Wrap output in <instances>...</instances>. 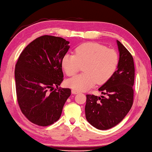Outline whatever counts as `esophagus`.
<instances>
[{
    "instance_id": "1",
    "label": "esophagus",
    "mask_w": 152,
    "mask_h": 152,
    "mask_svg": "<svg viewBox=\"0 0 152 152\" xmlns=\"http://www.w3.org/2000/svg\"><path fill=\"white\" fill-rule=\"evenodd\" d=\"M72 93L74 94H78L79 92L77 91H75V90H72Z\"/></svg>"
}]
</instances>
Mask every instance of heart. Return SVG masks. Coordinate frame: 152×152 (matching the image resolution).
<instances>
[{"mask_svg": "<svg viewBox=\"0 0 152 152\" xmlns=\"http://www.w3.org/2000/svg\"><path fill=\"white\" fill-rule=\"evenodd\" d=\"M119 64V55L113 49L97 43H84L77 47L74 54H66L62 68L69 76L75 75L84 66L82 73L68 79L67 86L77 91H86L95 84H102L111 78Z\"/></svg>", "mask_w": 152, "mask_h": 152, "instance_id": "obj_1", "label": "heart"}]
</instances>
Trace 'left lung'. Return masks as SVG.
<instances>
[{"label": "left lung", "instance_id": "1", "mask_svg": "<svg viewBox=\"0 0 152 152\" xmlns=\"http://www.w3.org/2000/svg\"><path fill=\"white\" fill-rule=\"evenodd\" d=\"M118 69L99 91L105 96L86 94L85 115L93 127L106 130L121 121L133 103L135 67L132 55L119 41Z\"/></svg>", "mask_w": 152, "mask_h": 152}]
</instances>
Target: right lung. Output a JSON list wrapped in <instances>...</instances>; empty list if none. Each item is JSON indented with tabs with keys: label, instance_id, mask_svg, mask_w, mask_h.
I'll use <instances>...</instances> for the list:
<instances>
[{
	"label": "right lung",
	"instance_id": "obj_1",
	"mask_svg": "<svg viewBox=\"0 0 152 152\" xmlns=\"http://www.w3.org/2000/svg\"><path fill=\"white\" fill-rule=\"evenodd\" d=\"M68 44L61 37L40 36L23 50L15 65L18 104L25 117L37 125L57 121L71 94L70 88H58L64 80L61 60Z\"/></svg>",
	"mask_w": 152,
	"mask_h": 152
}]
</instances>
